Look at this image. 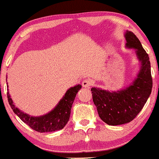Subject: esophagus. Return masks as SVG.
<instances>
[{"label":"esophagus","instance_id":"esophagus-1","mask_svg":"<svg viewBox=\"0 0 159 159\" xmlns=\"http://www.w3.org/2000/svg\"><path fill=\"white\" fill-rule=\"evenodd\" d=\"M91 85V81L89 79L84 80L83 82H82V85L85 88H89L90 87Z\"/></svg>","mask_w":159,"mask_h":159}]
</instances>
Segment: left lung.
<instances>
[{"instance_id": "left-lung-1", "label": "left lung", "mask_w": 159, "mask_h": 159, "mask_svg": "<svg viewBox=\"0 0 159 159\" xmlns=\"http://www.w3.org/2000/svg\"><path fill=\"white\" fill-rule=\"evenodd\" d=\"M125 37L126 46L137 50V56L141 61L138 77L132 85L117 92H109L97 88L91 89L99 116L106 124L111 126L127 124L134 120L147 102L152 89L148 54L132 32H126Z\"/></svg>"}]
</instances>
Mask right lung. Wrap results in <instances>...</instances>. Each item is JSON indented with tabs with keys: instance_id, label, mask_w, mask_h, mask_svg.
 I'll use <instances>...</instances> for the list:
<instances>
[{
	"instance_id": "right-lung-1",
	"label": "right lung",
	"mask_w": 159,
	"mask_h": 159,
	"mask_svg": "<svg viewBox=\"0 0 159 159\" xmlns=\"http://www.w3.org/2000/svg\"><path fill=\"white\" fill-rule=\"evenodd\" d=\"M81 88V85H77L70 88L65 93V96L53 111L44 116L37 117L30 116L16 108L13 104L8 91H7V99L14 113L16 114L17 116L20 120L27 124L33 130L38 132H54L64 128L68 122L72 104L74 101L76 94Z\"/></svg>"
}]
</instances>
